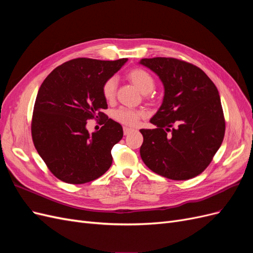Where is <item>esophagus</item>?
Here are the masks:
<instances>
[{
  "label": "esophagus",
  "instance_id": "34e87169",
  "mask_svg": "<svg viewBox=\"0 0 253 253\" xmlns=\"http://www.w3.org/2000/svg\"><path fill=\"white\" fill-rule=\"evenodd\" d=\"M131 132H133V128H129V127H126V126L124 127V134L125 135H128Z\"/></svg>",
  "mask_w": 253,
  "mask_h": 253
}]
</instances>
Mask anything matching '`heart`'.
I'll return each instance as SVG.
<instances>
[{
    "mask_svg": "<svg viewBox=\"0 0 253 253\" xmlns=\"http://www.w3.org/2000/svg\"><path fill=\"white\" fill-rule=\"evenodd\" d=\"M126 78L137 89H139L142 94H144L145 97H148L149 93H151L155 87V81L152 76L141 68H133L126 74ZM116 79L113 77L109 78L102 86V95L105 100L108 102L114 101L115 97H116ZM143 115L142 111L121 108L114 113V119L125 126H135Z\"/></svg>",
    "mask_w": 253,
    "mask_h": 253,
    "instance_id": "b5f03b06",
    "label": "heart"
}]
</instances>
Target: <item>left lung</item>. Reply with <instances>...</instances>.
I'll use <instances>...</instances> for the list:
<instances>
[{
  "mask_svg": "<svg viewBox=\"0 0 253 253\" xmlns=\"http://www.w3.org/2000/svg\"><path fill=\"white\" fill-rule=\"evenodd\" d=\"M165 87L163 104L141 128L140 156L150 170L173 180L200 175L212 162L225 136L218 90L200 67L174 58L141 59Z\"/></svg>",
  "mask_w": 253,
  "mask_h": 253,
  "instance_id": "obj_1",
  "label": "left lung"
}]
</instances>
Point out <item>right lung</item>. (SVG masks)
Instances as JSON below:
<instances>
[{
  "instance_id": "right-lung-1",
  "label": "right lung",
  "mask_w": 253,
  "mask_h": 253,
  "mask_svg": "<svg viewBox=\"0 0 253 253\" xmlns=\"http://www.w3.org/2000/svg\"><path fill=\"white\" fill-rule=\"evenodd\" d=\"M126 61L73 59L56 67L41 84L34 106L33 141L60 180L80 185L110 169L111 151L124 129L102 113L108 109L102 86ZM94 118L101 119L104 126L89 134L86 124Z\"/></svg>"
}]
</instances>
